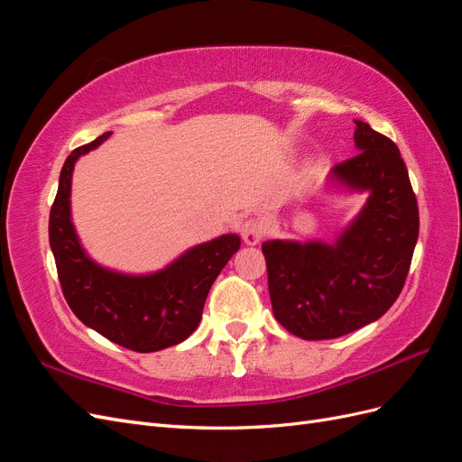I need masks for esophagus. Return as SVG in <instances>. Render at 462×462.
Instances as JSON below:
<instances>
[{
    "instance_id": "esophagus-1",
    "label": "esophagus",
    "mask_w": 462,
    "mask_h": 462,
    "mask_svg": "<svg viewBox=\"0 0 462 462\" xmlns=\"http://www.w3.org/2000/svg\"><path fill=\"white\" fill-rule=\"evenodd\" d=\"M265 233L263 223L260 219H246L243 226H241V236L243 241L250 246H254L262 241V236Z\"/></svg>"
}]
</instances>
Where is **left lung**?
I'll use <instances>...</instances> for the list:
<instances>
[{
	"label": "left lung",
	"mask_w": 462,
	"mask_h": 462,
	"mask_svg": "<svg viewBox=\"0 0 462 462\" xmlns=\"http://www.w3.org/2000/svg\"><path fill=\"white\" fill-rule=\"evenodd\" d=\"M358 153L329 171V185L368 192L335 243L265 241L275 319L306 341L335 339L382 318L401 295L418 241V204L393 141L356 121Z\"/></svg>",
	"instance_id": "left-lung-1"
}]
</instances>
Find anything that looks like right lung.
I'll return each mask as SVG.
<instances>
[{
	"instance_id": "1",
	"label": "right lung",
	"mask_w": 462,
	"mask_h": 462,
	"mask_svg": "<svg viewBox=\"0 0 462 462\" xmlns=\"http://www.w3.org/2000/svg\"><path fill=\"white\" fill-rule=\"evenodd\" d=\"M109 133L71 152L50 212V246L63 297L82 324L136 353H156L185 341L199 328L209 287L241 248L239 235L197 245L167 268L129 275L102 268L82 248L71 221V179L80 156Z\"/></svg>"
}]
</instances>
